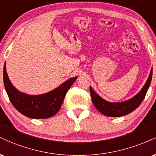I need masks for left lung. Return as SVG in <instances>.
Here are the masks:
<instances>
[{
	"label": "left lung",
	"instance_id": "obj_1",
	"mask_svg": "<svg viewBox=\"0 0 156 156\" xmlns=\"http://www.w3.org/2000/svg\"><path fill=\"white\" fill-rule=\"evenodd\" d=\"M152 76H153V68L150 70L147 80L140 92L131 99L121 103H110L105 101L98 95L90 87L89 89H90V94L93 104L101 114L107 117H115L127 115L136 109L144 99V97L151 83Z\"/></svg>",
	"mask_w": 156,
	"mask_h": 156
}]
</instances>
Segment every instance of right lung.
I'll return each mask as SVG.
<instances>
[{
    "label": "right lung",
    "instance_id": "1",
    "mask_svg": "<svg viewBox=\"0 0 156 156\" xmlns=\"http://www.w3.org/2000/svg\"><path fill=\"white\" fill-rule=\"evenodd\" d=\"M78 77L69 78L54 90L39 95H28L20 92L11 83L3 67V83L5 89L14 107L27 117L46 119L55 115L59 111L67 91Z\"/></svg>",
    "mask_w": 156,
    "mask_h": 156
}]
</instances>
